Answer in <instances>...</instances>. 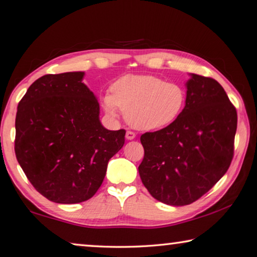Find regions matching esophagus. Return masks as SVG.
<instances>
[{
	"label": "esophagus",
	"mask_w": 257,
	"mask_h": 257,
	"mask_svg": "<svg viewBox=\"0 0 257 257\" xmlns=\"http://www.w3.org/2000/svg\"><path fill=\"white\" fill-rule=\"evenodd\" d=\"M125 138H127L128 140H133L136 138V134L133 132H127L125 133Z\"/></svg>",
	"instance_id": "esophagus-1"
}]
</instances>
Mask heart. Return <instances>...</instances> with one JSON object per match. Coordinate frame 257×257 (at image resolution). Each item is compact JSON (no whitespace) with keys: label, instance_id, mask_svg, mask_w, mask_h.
<instances>
[{"label":"heart","instance_id":"b5f03b06","mask_svg":"<svg viewBox=\"0 0 257 257\" xmlns=\"http://www.w3.org/2000/svg\"><path fill=\"white\" fill-rule=\"evenodd\" d=\"M110 115L125 113L134 128L153 132L168 127L182 114L186 92L182 85L148 74H128L112 85V94L102 98Z\"/></svg>","mask_w":257,"mask_h":257}]
</instances>
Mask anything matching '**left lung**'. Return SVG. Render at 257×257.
<instances>
[{"instance_id":"left-lung-1","label":"left lung","mask_w":257,"mask_h":257,"mask_svg":"<svg viewBox=\"0 0 257 257\" xmlns=\"http://www.w3.org/2000/svg\"><path fill=\"white\" fill-rule=\"evenodd\" d=\"M186 88L179 118L140 137L142 182L154 198L172 206L196 202L223 177L237 128L236 109L216 80L190 73Z\"/></svg>"}]
</instances>
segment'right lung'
Instances as JSON below:
<instances>
[{"mask_svg":"<svg viewBox=\"0 0 257 257\" xmlns=\"http://www.w3.org/2000/svg\"><path fill=\"white\" fill-rule=\"evenodd\" d=\"M84 72L45 74L18 105L15 155L30 183L58 204H77L97 193L109 159L122 148L123 129L100 122Z\"/></svg>","mask_w":257,"mask_h":257,"instance_id":"obj_1","label":"right lung"}]
</instances>
